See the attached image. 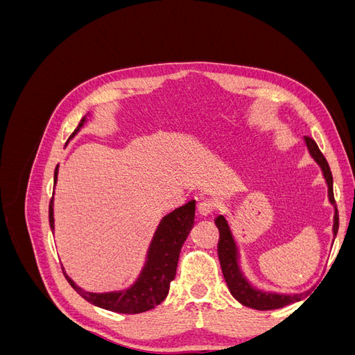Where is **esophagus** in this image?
<instances>
[{"label":"esophagus","mask_w":355,"mask_h":355,"mask_svg":"<svg viewBox=\"0 0 355 355\" xmlns=\"http://www.w3.org/2000/svg\"><path fill=\"white\" fill-rule=\"evenodd\" d=\"M214 210V204L211 201H201L197 206V213L200 218H207Z\"/></svg>","instance_id":"esophagus-1"}]
</instances>
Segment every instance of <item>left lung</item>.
Instances as JSON below:
<instances>
[{
    "label": "left lung",
    "instance_id": "obj_1",
    "mask_svg": "<svg viewBox=\"0 0 355 355\" xmlns=\"http://www.w3.org/2000/svg\"><path fill=\"white\" fill-rule=\"evenodd\" d=\"M304 142L306 145L311 158H313L318 164L321 173H323V178L326 180L329 201L333 206V210H335V214H333V230H331L333 239H335L339 228V214L336 209L335 197H333L331 171L324 155L320 153V149L313 139L304 137ZM216 227L220 232L218 249H219V261H220L222 272L225 277V282L228 284L231 295L237 299L240 304L253 309L266 311V309L283 308L288 304L297 302V300L302 299L304 293H277V292H270V290H263L261 287L253 286L249 278L245 277L241 268V253H240L239 241L235 239L227 214H220V216L216 218Z\"/></svg>",
    "mask_w": 355,
    "mask_h": 355
}]
</instances>
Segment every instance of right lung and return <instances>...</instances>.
I'll list each match as a JSON object with an SVG mask.
<instances>
[{
  "label": "right lung",
  "instance_id": "obj_1",
  "mask_svg": "<svg viewBox=\"0 0 355 355\" xmlns=\"http://www.w3.org/2000/svg\"><path fill=\"white\" fill-rule=\"evenodd\" d=\"M89 118L90 112L83 116L81 123L71 135L69 141L80 133L81 128L87 124ZM58 175L59 166H56L55 170V187L58 184ZM49 213L50 228L55 232V197L50 201ZM194 214L196 201H189L185 206L170 211L159 220L153 240L149 243L142 270L135 283L127 288L103 293L87 292V290L77 286V283L65 272V270H63V274H65L69 284L75 288V292L83 296L87 302L99 308L121 314H139L153 309L163 302L168 295L170 283L176 277L180 249L188 239L192 227H194Z\"/></svg>",
  "mask_w": 355,
  "mask_h": 355
}]
</instances>
